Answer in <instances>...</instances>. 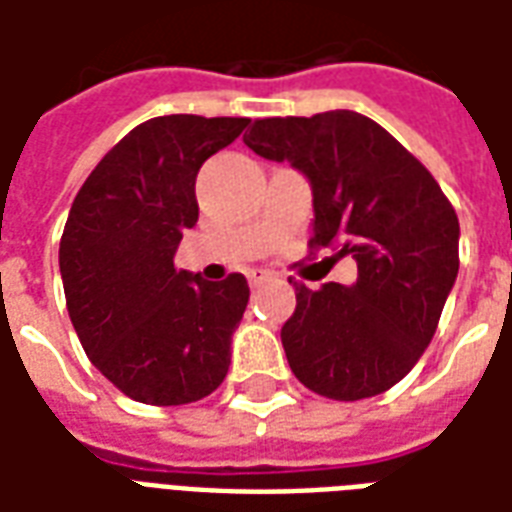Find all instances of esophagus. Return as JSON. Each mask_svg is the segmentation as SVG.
<instances>
[{
	"mask_svg": "<svg viewBox=\"0 0 512 512\" xmlns=\"http://www.w3.org/2000/svg\"><path fill=\"white\" fill-rule=\"evenodd\" d=\"M246 279H249V285H252V288H260L263 282L271 279V271H266V268H252V271L246 274Z\"/></svg>",
	"mask_w": 512,
	"mask_h": 512,
	"instance_id": "esophagus-1",
	"label": "esophagus"
}]
</instances>
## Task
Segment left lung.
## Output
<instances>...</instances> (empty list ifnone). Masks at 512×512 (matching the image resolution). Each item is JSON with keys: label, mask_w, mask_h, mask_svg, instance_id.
Returning <instances> with one entry per match:
<instances>
[{"label": "left lung", "mask_w": 512, "mask_h": 512, "mask_svg": "<svg viewBox=\"0 0 512 512\" xmlns=\"http://www.w3.org/2000/svg\"><path fill=\"white\" fill-rule=\"evenodd\" d=\"M244 142L310 180V249L351 255V288H296L282 345L301 384L332 400L386 392L417 365L458 277V216L428 169L376 120L334 109L255 120ZM329 257V260H334Z\"/></svg>", "instance_id": "obj_1"}]
</instances>
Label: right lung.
<instances>
[{
	"mask_svg": "<svg viewBox=\"0 0 512 512\" xmlns=\"http://www.w3.org/2000/svg\"><path fill=\"white\" fill-rule=\"evenodd\" d=\"M246 126L153 117L98 161L73 200L60 241L68 315L84 354L131 400L183 406L227 376L249 285L244 274L208 282L178 271L175 252L200 216L197 172Z\"/></svg>",
	"mask_w": 512,
	"mask_h": 512,
	"instance_id": "1",
	"label": "right lung"
}]
</instances>
